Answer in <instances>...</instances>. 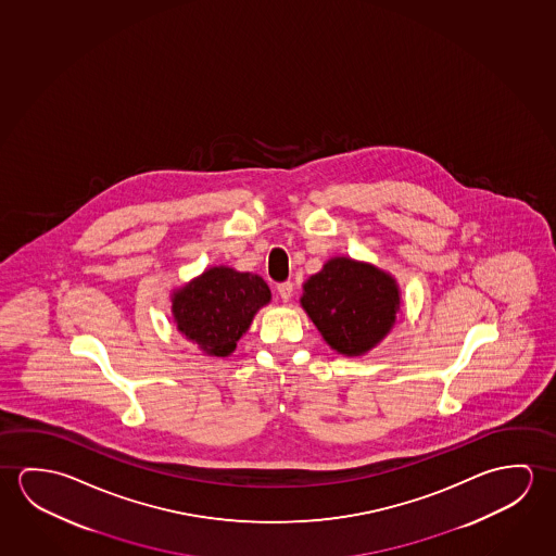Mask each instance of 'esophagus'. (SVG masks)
I'll list each match as a JSON object with an SVG mask.
<instances>
[{
	"instance_id": "obj_1",
	"label": "esophagus",
	"mask_w": 556,
	"mask_h": 556,
	"mask_svg": "<svg viewBox=\"0 0 556 556\" xmlns=\"http://www.w3.org/2000/svg\"><path fill=\"white\" fill-rule=\"evenodd\" d=\"M278 293H280V298H282V301H290L291 293H293V283H291V282L278 283Z\"/></svg>"
}]
</instances>
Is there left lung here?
<instances>
[{
  "mask_svg": "<svg viewBox=\"0 0 556 556\" xmlns=\"http://www.w3.org/2000/svg\"><path fill=\"white\" fill-rule=\"evenodd\" d=\"M301 307L332 350L355 357L372 350L394 327L400 288L377 266L334 256L303 283Z\"/></svg>",
  "mask_w": 556,
  "mask_h": 556,
  "instance_id": "obj_1",
  "label": "left lung"
}]
</instances>
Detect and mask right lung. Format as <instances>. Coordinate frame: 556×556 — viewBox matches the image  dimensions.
<instances>
[{"label":"right lung","instance_id":"add662e5","mask_svg":"<svg viewBox=\"0 0 556 556\" xmlns=\"http://www.w3.org/2000/svg\"><path fill=\"white\" fill-rule=\"evenodd\" d=\"M266 303L270 288L261 276L212 266L174 291L172 315L187 340L208 355L228 357Z\"/></svg>","mask_w":556,"mask_h":556}]
</instances>
